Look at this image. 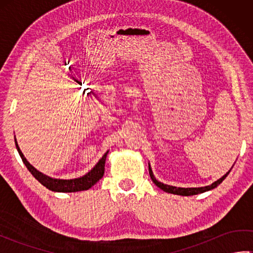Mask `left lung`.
<instances>
[{"mask_svg":"<svg viewBox=\"0 0 253 253\" xmlns=\"http://www.w3.org/2000/svg\"><path fill=\"white\" fill-rule=\"evenodd\" d=\"M229 171H230V169H229ZM229 171H227V173L225 174L222 177V178H219L218 180L214 181L213 184L210 185V186L200 187V188H179V187H174V186H169V185H164L163 182L158 181L157 179H155V177L153 176L152 169H151V168H150V165H149V174H150V177H151V179H152V181L154 182V184L157 185L159 188H161V189H162L165 192L173 193V195H179V196H193V195H198V193H202V192H206V191H209V190H211V189H214V188L217 187L225 178H226L227 175L229 174Z\"/></svg>","mask_w":253,"mask_h":253,"instance_id":"8db88e82","label":"left lung"}]
</instances>
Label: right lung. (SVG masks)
I'll use <instances>...</instances> for the list:
<instances>
[{
	"label": "right lung",
	"instance_id": "obj_1",
	"mask_svg": "<svg viewBox=\"0 0 253 253\" xmlns=\"http://www.w3.org/2000/svg\"><path fill=\"white\" fill-rule=\"evenodd\" d=\"M15 144H16V148H17V151L20 155L21 160H23L26 168L28 169V170L32 174V176H34L35 178L40 182V184H42L44 187H46L47 189H50L52 191L76 192V191H82V190H88L89 188L95 185L104 175L105 160L109 151L105 152V154L102 157V159L99 161V162L96 163L94 168L84 176L79 177V178H75V179H55V178H51V177L46 175H43L42 173H40L39 170H37L34 166H32L28 161L26 160L24 154L21 153L16 139H15Z\"/></svg>",
	"mask_w": 253,
	"mask_h": 253
}]
</instances>
